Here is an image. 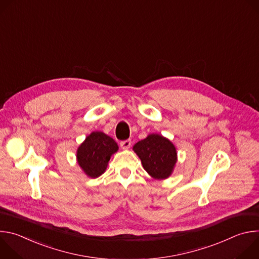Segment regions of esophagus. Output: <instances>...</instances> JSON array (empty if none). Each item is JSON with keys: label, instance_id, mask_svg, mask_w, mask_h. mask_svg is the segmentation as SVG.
<instances>
[{"label": "esophagus", "instance_id": "34e87169", "mask_svg": "<svg viewBox=\"0 0 259 259\" xmlns=\"http://www.w3.org/2000/svg\"><path fill=\"white\" fill-rule=\"evenodd\" d=\"M120 145H121V147H122L123 150H128V149H130V146H131V140L127 139V140L121 141Z\"/></svg>", "mask_w": 259, "mask_h": 259}]
</instances>
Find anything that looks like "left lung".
Wrapping results in <instances>:
<instances>
[{"label": "left lung", "mask_w": 259, "mask_h": 259, "mask_svg": "<svg viewBox=\"0 0 259 259\" xmlns=\"http://www.w3.org/2000/svg\"><path fill=\"white\" fill-rule=\"evenodd\" d=\"M133 151L139 157L144 170L158 180L168 178L177 162L174 144L160 134L153 133L138 141Z\"/></svg>", "instance_id": "1"}]
</instances>
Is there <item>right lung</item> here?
I'll return each mask as SVG.
<instances>
[{
    "instance_id": "1",
    "label": "right lung",
    "mask_w": 259,
    "mask_h": 259,
    "mask_svg": "<svg viewBox=\"0 0 259 259\" xmlns=\"http://www.w3.org/2000/svg\"><path fill=\"white\" fill-rule=\"evenodd\" d=\"M118 150L119 146L112 137L94 131L78 147L77 161L87 176L96 178L105 171L110 157Z\"/></svg>"
}]
</instances>
